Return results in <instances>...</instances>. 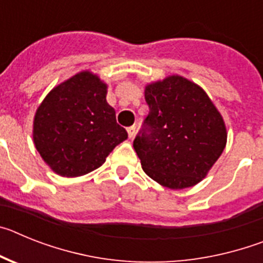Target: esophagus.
<instances>
[{"mask_svg":"<svg viewBox=\"0 0 263 263\" xmlns=\"http://www.w3.org/2000/svg\"><path fill=\"white\" fill-rule=\"evenodd\" d=\"M136 126L127 127V136H129V138H133V137L136 136Z\"/></svg>","mask_w":263,"mask_h":263,"instance_id":"obj_1","label":"esophagus"}]
</instances>
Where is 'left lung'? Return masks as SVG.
I'll list each match as a JSON object with an SVG mask.
<instances>
[{
	"instance_id": "obj_1",
	"label": "left lung",
	"mask_w": 263,
	"mask_h": 263,
	"mask_svg": "<svg viewBox=\"0 0 263 263\" xmlns=\"http://www.w3.org/2000/svg\"><path fill=\"white\" fill-rule=\"evenodd\" d=\"M148 116L133 146L143 171L171 190L200 183L227 145V126L205 90L180 75L145 87Z\"/></svg>"
}]
</instances>
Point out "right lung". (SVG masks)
Listing matches in <instances>:
<instances>
[{
	"instance_id": "1",
	"label": "right lung",
	"mask_w": 263,
	"mask_h": 263,
	"mask_svg": "<svg viewBox=\"0 0 263 263\" xmlns=\"http://www.w3.org/2000/svg\"><path fill=\"white\" fill-rule=\"evenodd\" d=\"M108 84L92 71H81L53 87L38 106L32 139L45 163L64 178L103 166L127 138L106 103Z\"/></svg>"
}]
</instances>
